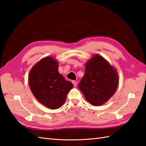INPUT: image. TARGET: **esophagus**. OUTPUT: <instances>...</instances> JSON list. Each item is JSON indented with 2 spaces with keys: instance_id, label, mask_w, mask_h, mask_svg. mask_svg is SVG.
Masks as SVG:
<instances>
[{
  "instance_id": "1",
  "label": "esophagus",
  "mask_w": 146,
  "mask_h": 146,
  "mask_svg": "<svg viewBox=\"0 0 146 146\" xmlns=\"http://www.w3.org/2000/svg\"><path fill=\"white\" fill-rule=\"evenodd\" d=\"M72 83H73V86H75V87H76V85H77V83H76V82H75V81H73V82H72Z\"/></svg>"
}]
</instances>
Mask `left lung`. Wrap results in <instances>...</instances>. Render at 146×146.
I'll return each mask as SVG.
<instances>
[{"mask_svg":"<svg viewBox=\"0 0 146 146\" xmlns=\"http://www.w3.org/2000/svg\"><path fill=\"white\" fill-rule=\"evenodd\" d=\"M119 84L116 70L98 54L86 62L78 88L92 105H101L112 97Z\"/></svg>","mask_w":146,"mask_h":146,"instance_id":"1","label":"left lung"}]
</instances>
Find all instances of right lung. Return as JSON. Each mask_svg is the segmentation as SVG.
<instances>
[{
    "label": "right lung",
    "instance_id": "1",
    "mask_svg": "<svg viewBox=\"0 0 146 146\" xmlns=\"http://www.w3.org/2000/svg\"><path fill=\"white\" fill-rule=\"evenodd\" d=\"M29 83L37 100L52 110L64 104L68 93L73 87L58 72V61L50 56L41 59L32 68Z\"/></svg>",
    "mask_w": 146,
    "mask_h": 146
}]
</instances>
